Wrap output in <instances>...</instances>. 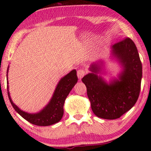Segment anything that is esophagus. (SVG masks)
Instances as JSON below:
<instances>
[{"mask_svg": "<svg viewBox=\"0 0 151 151\" xmlns=\"http://www.w3.org/2000/svg\"><path fill=\"white\" fill-rule=\"evenodd\" d=\"M85 75V71L83 69H80L78 70L77 76H78V78L80 80H81Z\"/></svg>", "mask_w": 151, "mask_h": 151, "instance_id": "esophagus-1", "label": "esophagus"}]
</instances>
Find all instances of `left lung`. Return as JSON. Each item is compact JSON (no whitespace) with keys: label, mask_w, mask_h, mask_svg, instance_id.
<instances>
[{"label":"left lung","mask_w":151,"mask_h":151,"mask_svg":"<svg viewBox=\"0 0 151 151\" xmlns=\"http://www.w3.org/2000/svg\"><path fill=\"white\" fill-rule=\"evenodd\" d=\"M112 55L122 65L118 78L108 83L101 76L103 63H93L91 73L82 79L87 87L91 108L95 115L103 119L119 118L132 108L138 99L142 78V64L134 42L125 38L111 46Z\"/></svg>","instance_id":"obj_1"}]
</instances>
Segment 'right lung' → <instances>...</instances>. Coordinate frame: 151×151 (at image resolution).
Segmentation results:
<instances>
[{
	"mask_svg": "<svg viewBox=\"0 0 151 151\" xmlns=\"http://www.w3.org/2000/svg\"><path fill=\"white\" fill-rule=\"evenodd\" d=\"M8 68L7 73L8 72ZM77 82L76 70H73L59 81L49 103L43 109L37 113H29L22 111L13 103L8 90V81L7 78V94L12 107L22 118L35 125L49 126L59 122L62 118L65 100Z\"/></svg>",
	"mask_w": 151,
	"mask_h": 151,
	"instance_id": "obj_1",
	"label": "right lung"
}]
</instances>
